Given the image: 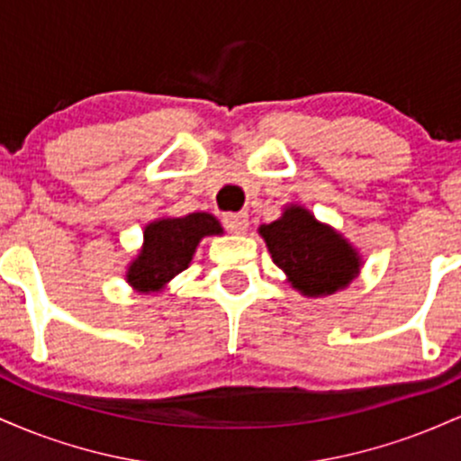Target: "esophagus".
Listing matches in <instances>:
<instances>
[{
    "label": "esophagus",
    "mask_w": 461,
    "mask_h": 461,
    "mask_svg": "<svg viewBox=\"0 0 461 461\" xmlns=\"http://www.w3.org/2000/svg\"><path fill=\"white\" fill-rule=\"evenodd\" d=\"M223 225L231 234H245L249 227V214L247 212H230L223 216Z\"/></svg>",
    "instance_id": "34e87169"
}]
</instances>
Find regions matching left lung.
I'll list each match as a JSON object with an SVG mask.
<instances>
[{
  "mask_svg": "<svg viewBox=\"0 0 461 461\" xmlns=\"http://www.w3.org/2000/svg\"><path fill=\"white\" fill-rule=\"evenodd\" d=\"M260 236L273 262L305 297H327L359 275L362 260L351 242L301 205H288L277 221L260 225Z\"/></svg>",
  "mask_w": 461,
  "mask_h": 461,
  "instance_id": "obj_1",
  "label": "left lung"
}]
</instances>
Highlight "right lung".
<instances>
[{
	"label": "right lung",
	"mask_w": 461,
	"mask_h": 461,
	"mask_svg": "<svg viewBox=\"0 0 461 461\" xmlns=\"http://www.w3.org/2000/svg\"><path fill=\"white\" fill-rule=\"evenodd\" d=\"M219 234H223V227L208 212L153 221L145 227L142 249L128 267L125 279L139 293H158L186 271L201 238Z\"/></svg>",
	"instance_id": "add662e5"
}]
</instances>
